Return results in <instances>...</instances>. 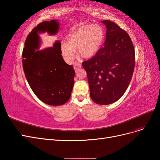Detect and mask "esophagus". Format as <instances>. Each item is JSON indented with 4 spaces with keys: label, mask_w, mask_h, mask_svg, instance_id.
Returning a JSON list of instances; mask_svg holds the SVG:
<instances>
[{
    "label": "esophagus",
    "mask_w": 160,
    "mask_h": 160,
    "mask_svg": "<svg viewBox=\"0 0 160 160\" xmlns=\"http://www.w3.org/2000/svg\"><path fill=\"white\" fill-rule=\"evenodd\" d=\"M81 67V64L80 63V62H75L74 63V69L75 71H77V70H78L79 69H80Z\"/></svg>",
    "instance_id": "obj_1"
}]
</instances>
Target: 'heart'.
<instances>
[{
    "mask_svg": "<svg viewBox=\"0 0 160 160\" xmlns=\"http://www.w3.org/2000/svg\"><path fill=\"white\" fill-rule=\"evenodd\" d=\"M104 31L99 25H83L72 31L67 37V42L61 45L62 55L66 61H71L77 47L79 54L85 58L94 56L102 46Z\"/></svg>",
    "mask_w": 160,
    "mask_h": 160,
    "instance_id": "1",
    "label": "heart"
}]
</instances>
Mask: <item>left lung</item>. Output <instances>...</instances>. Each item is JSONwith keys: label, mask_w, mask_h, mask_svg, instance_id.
I'll return each instance as SVG.
<instances>
[{"label": "left lung", "mask_w": 160, "mask_h": 160, "mask_svg": "<svg viewBox=\"0 0 160 160\" xmlns=\"http://www.w3.org/2000/svg\"><path fill=\"white\" fill-rule=\"evenodd\" d=\"M104 46L82 65L87 72L90 96L95 103L109 105L119 100L128 89L135 67V49L127 32L110 21Z\"/></svg>", "instance_id": "8db88e82"}]
</instances>
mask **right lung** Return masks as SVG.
Segmentation results:
<instances>
[{
    "mask_svg": "<svg viewBox=\"0 0 160 160\" xmlns=\"http://www.w3.org/2000/svg\"><path fill=\"white\" fill-rule=\"evenodd\" d=\"M59 28L55 20L38 24L28 34L22 50V67L31 89L43 103L61 105L69 101L73 88L75 70L61 55L60 41L53 47L39 51L38 34L55 35Z\"/></svg>",
    "mask_w": 160,
    "mask_h": 160,
    "instance_id": "obj_1",
    "label": "right lung"
}]
</instances>
